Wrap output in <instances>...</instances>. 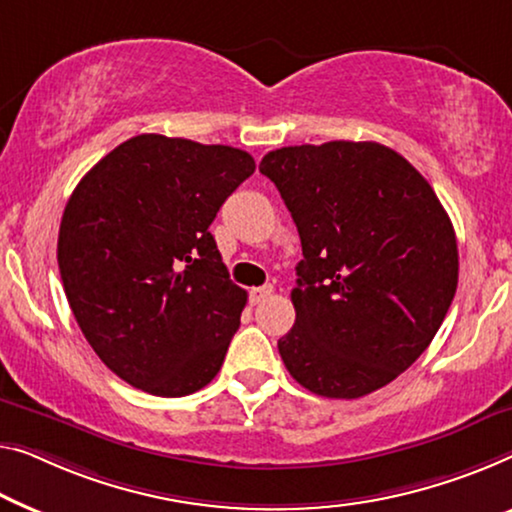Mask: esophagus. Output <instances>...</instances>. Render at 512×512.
I'll use <instances>...</instances> for the list:
<instances>
[{"label": "esophagus", "mask_w": 512, "mask_h": 512, "mask_svg": "<svg viewBox=\"0 0 512 512\" xmlns=\"http://www.w3.org/2000/svg\"><path fill=\"white\" fill-rule=\"evenodd\" d=\"M271 292H273L271 285L250 289V303H262V301L266 299V296H271Z\"/></svg>", "instance_id": "esophagus-1"}]
</instances>
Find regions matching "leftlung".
I'll use <instances>...</instances> for the list:
<instances>
[{
    "mask_svg": "<svg viewBox=\"0 0 512 512\" xmlns=\"http://www.w3.org/2000/svg\"><path fill=\"white\" fill-rule=\"evenodd\" d=\"M301 236L282 363L310 393L363 398L421 356L457 289V241L430 183L398 151L335 140L269 151Z\"/></svg>",
    "mask_w": 512,
    "mask_h": 512,
    "instance_id": "left-lung-1",
    "label": "left lung"
}]
</instances>
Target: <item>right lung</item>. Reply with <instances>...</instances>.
Masks as SVG:
<instances>
[{
    "mask_svg": "<svg viewBox=\"0 0 512 512\" xmlns=\"http://www.w3.org/2000/svg\"><path fill=\"white\" fill-rule=\"evenodd\" d=\"M255 172L250 154L156 133L135 135L75 186L59 225L68 305L119 379L183 398L218 375L248 294L209 225Z\"/></svg>",
    "mask_w": 512,
    "mask_h": 512,
    "instance_id": "add662e5",
    "label": "right lung"
}]
</instances>
